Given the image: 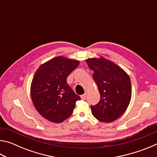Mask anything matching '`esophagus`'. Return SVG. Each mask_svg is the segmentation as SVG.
I'll use <instances>...</instances> for the list:
<instances>
[{"label":"esophagus","mask_w":157,"mask_h":157,"mask_svg":"<svg viewBox=\"0 0 157 157\" xmlns=\"http://www.w3.org/2000/svg\"><path fill=\"white\" fill-rule=\"evenodd\" d=\"M86 95H87V94H86V93H85L84 94L82 95H81V98H82V100H85V99H86Z\"/></svg>","instance_id":"1"}]
</instances>
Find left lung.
<instances>
[{
  "instance_id": "8db88e82",
  "label": "left lung",
  "mask_w": 157,
  "mask_h": 157,
  "mask_svg": "<svg viewBox=\"0 0 157 157\" xmlns=\"http://www.w3.org/2000/svg\"><path fill=\"white\" fill-rule=\"evenodd\" d=\"M94 71L93 78L97 84L100 100L91 105L95 118L111 123L123 115L131 100L132 85L129 75L121 67L103 57L86 60Z\"/></svg>"
}]
</instances>
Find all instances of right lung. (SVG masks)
Wrapping results in <instances>:
<instances>
[{"label": "right lung", "instance_id": "obj_1", "mask_svg": "<svg viewBox=\"0 0 157 157\" xmlns=\"http://www.w3.org/2000/svg\"><path fill=\"white\" fill-rule=\"evenodd\" d=\"M79 61L62 56L39 66L31 84V98L41 115L52 123H62L71 116L81 99L67 84V78L78 67Z\"/></svg>", "mask_w": 157, "mask_h": 157}]
</instances>
